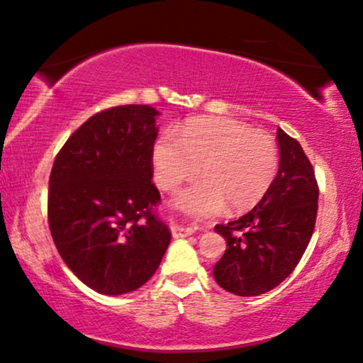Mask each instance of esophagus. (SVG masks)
I'll return each mask as SVG.
<instances>
[{
    "label": "esophagus",
    "instance_id": "obj_1",
    "mask_svg": "<svg viewBox=\"0 0 363 363\" xmlns=\"http://www.w3.org/2000/svg\"><path fill=\"white\" fill-rule=\"evenodd\" d=\"M197 230H199L197 226H192V225H187V226L174 225V226H172V236H174V238H186V236H191V235L196 233Z\"/></svg>",
    "mask_w": 363,
    "mask_h": 363
}]
</instances>
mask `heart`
Returning <instances> with one entry per match:
<instances>
[{"mask_svg": "<svg viewBox=\"0 0 363 363\" xmlns=\"http://www.w3.org/2000/svg\"><path fill=\"white\" fill-rule=\"evenodd\" d=\"M200 164L203 177L177 192L176 207L197 218L218 213L225 205L230 212H242L272 186L279 150L267 133L225 117L196 118L182 128L181 137L167 130L156 140L153 171L163 191L197 174Z\"/></svg>", "mask_w": 363, "mask_h": 363, "instance_id": "1", "label": "heart"}]
</instances>
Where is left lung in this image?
<instances>
[{
    "mask_svg": "<svg viewBox=\"0 0 363 363\" xmlns=\"http://www.w3.org/2000/svg\"><path fill=\"white\" fill-rule=\"evenodd\" d=\"M280 161L272 186L251 212L215 231L226 251L213 267L221 289L256 296L294 272L311 240L318 213V184L301 145L277 128Z\"/></svg>",
    "mask_w": 363,
    "mask_h": 363,
    "instance_id": "left-lung-1",
    "label": "left lung"
}]
</instances>
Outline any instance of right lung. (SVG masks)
<instances>
[{"label":"right lung","instance_id":"1","mask_svg":"<svg viewBox=\"0 0 363 363\" xmlns=\"http://www.w3.org/2000/svg\"><path fill=\"white\" fill-rule=\"evenodd\" d=\"M151 106H118L88 118L63 145L48 181V226L65 264L102 295L147 284L169 246L156 215L158 137Z\"/></svg>","mask_w":363,"mask_h":363}]
</instances>
